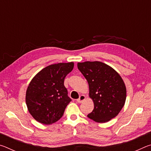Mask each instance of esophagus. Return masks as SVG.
Segmentation results:
<instances>
[{"instance_id":"obj_1","label":"esophagus","mask_w":151,"mask_h":151,"mask_svg":"<svg viewBox=\"0 0 151 151\" xmlns=\"http://www.w3.org/2000/svg\"><path fill=\"white\" fill-rule=\"evenodd\" d=\"M85 99H86V97L85 95H81L80 97H79L77 100H76V101H77V103H81L85 100Z\"/></svg>"}]
</instances>
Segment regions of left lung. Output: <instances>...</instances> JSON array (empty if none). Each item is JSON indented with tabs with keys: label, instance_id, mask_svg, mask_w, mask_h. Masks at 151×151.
Wrapping results in <instances>:
<instances>
[{
	"label": "left lung",
	"instance_id": "left-lung-1",
	"mask_svg": "<svg viewBox=\"0 0 151 151\" xmlns=\"http://www.w3.org/2000/svg\"><path fill=\"white\" fill-rule=\"evenodd\" d=\"M77 66L88 82V96L94 103L88 118L103 123L118 115L127 97L126 86L119 74L100 61L78 63Z\"/></svg>",
	"mask_w": 151,
	"mask_h": 151
}]
</instances>
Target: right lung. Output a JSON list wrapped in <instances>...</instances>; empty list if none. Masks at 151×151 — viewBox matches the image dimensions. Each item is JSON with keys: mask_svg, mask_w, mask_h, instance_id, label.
I'll use <instances>...</instances> for the list:
<instances>
[{"mask_svg": "<svg viewBox=\"0 0 151 151\" xmlns=\"http://www.w3.org/2000/svg\"><path fill=\"white\" fill-rule=\"evenodd\" d=\"M73 68V62L54 64L42 68L32 78L25 100L29 112L36 121L48 125L63 116L71 101L64 81Z\"/></svg>", "mask_w": 151, "mask_h": 151, "instance_id": "right-lung-1", "label": "right lung"}]
</instances>
